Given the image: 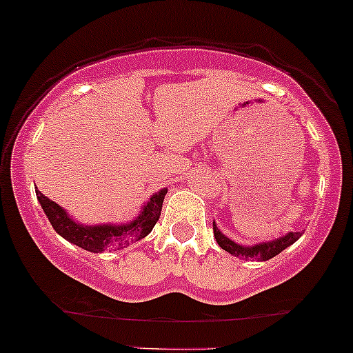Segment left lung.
Wrapping results in <instances>:
<instances>
[{
	"instance_id": "8db88e82",
	"label": "left lung",
	"mask_w": 353,
	"mask_h": 353,
	"mask_svg": "<svg viewBox=\"0 0 353 353\" xmlns=\"http://www.w3.org/2000/svg\"><path fill=\"white\" fill-rule=\"evenodd\" d=\"M212 230H214L216 241H218V245L223 248L224 251L234 254V256H241L243 259L253 258V259H259V261H266V259L274 258L276 254H280L285 248L293 245V243H295L296 239L301 236L300 231H296V233H293L292 231V233H288L286 236H281V238L274 239V241L259 243V245H256V246L248 248V246L236 245L234 241H231L230 238H226V236H224L218 230V228H216L214 223H212Z\"/></svg>"
}]
</instances>
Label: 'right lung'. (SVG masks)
Wrapping results in <instances>:
<instances>
[{"label": "right lung", "mask_w": 353, "mask_h": 353, "mask_svg": "<svg viewBox=\"0 0 353 353\" xmlns=\"http://www.w3.org/2000/svg\"><path fill=\"white\" fill-rule=\"evenodd\" d=\"M168 194V189H161L150 197L149 203L142 209L141 216L134 219L130 224H100V226H82L75 223L65 209H61L57 203L41 194L37 189V197L43 208L45 214L48 216V221L52 223L53 230L58 234L63 236L65 239L73 245L83 248V250L92 251V253H100L105 250H120V248L129 246L130 243L139 241L145 238L156 226L159 216H161L162 203Z\"/></svg>", "instance_id": "1"}]
</instances>
